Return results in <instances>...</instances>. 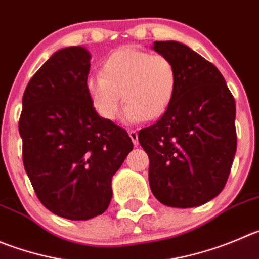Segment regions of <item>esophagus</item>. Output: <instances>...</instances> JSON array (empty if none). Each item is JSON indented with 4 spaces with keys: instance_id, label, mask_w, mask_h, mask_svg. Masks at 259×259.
<instances>
[{
    "instance_id": "1",
    "label": "esophagus",
    "mask_w": 259,
    "mask_h": 259,
    "mask_svg": "<svg viewBox=\"0 0 259 259\" xmlns=\"http://www.w3.org/2000/svg\"><path fill=\"white\" fill-rule=\"evenodd\" d=\"M129 137L134 146H138V144H139V141H138V133L135 132V130H129Z\"/></svg>"
}]
</instances>
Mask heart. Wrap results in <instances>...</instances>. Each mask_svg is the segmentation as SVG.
<instances>
[{
    "label": "heart",
    "mask_w": 259,
    "mask_h": 259,
    "mask_svg": "<svg viewBox=\"0 0 259 259\" xmlns=\"http://www.w3.org/2000/svg\"><path fill=\"white\" fill-rule=\"evenodd\" d=\"M178 89V70L165 55L135 47L111 53L101 67V76H89L85 91L96 112L113 121L121 107L125 120L139 122L158 118L172 103Z\"/></svg>",
    "instance_id": "obj_1"
}]
</instances>
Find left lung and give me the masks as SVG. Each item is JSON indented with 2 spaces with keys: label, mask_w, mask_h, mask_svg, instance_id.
Masks as SVG:
<instances>
[{
  "label": "left lung",
  "mask_w": 259,
  "mask_h": 259,
  "mask_svg": "<svg viewBox=\"0 0 259 259\" xmlns=\"http://www.w3.org/2000/svg\"><path fill=\"white\" fill-rule=\"evenodd\" d=\"M172 60L178 89L158 121L138 139L149 157V185L170 207L190 208L224 189L236 152L235 100L213 64L183 43L154 42Z\"/></svg>",
  "instance_id": "left-lung-1"
}]
</instances>
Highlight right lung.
I'll return each mask as SVG.
<instances>
[{
    "label": "right lung",
    "mask_w": 259,
    "mask_h": 259,
    "mask_svg": "<svg viewBox=\"0 0 259 259\" xmlns=\"http://www.w3.org/2000/svg\"><path fill=\"white\" fill-rule=\"evenodd\" d=\"M89 60L80 46L53 53L29 80L19 120L24 167L38 199L75 221L107 209L112 176L133 149L126 130L92 106Z\"/></svg>",
    "instance_id": "obj_1"
}]
</instances>
